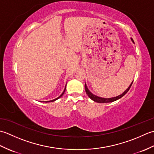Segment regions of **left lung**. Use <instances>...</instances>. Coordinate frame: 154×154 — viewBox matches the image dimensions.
Wrapping results in <instances>:
<instances>
[{
    "mask_svg": "<svg viewBox=\"0 0 154 154\" xmlns=\"http://www.w3.org/2000/svg\"><path fill=\"white\" fill-rule=\"evenodd\" d=\"M131 40L132 42H133L134 44V42L133 39L131 38ZM132 83L133 81L131 83V84L130 85V86L128 87V89L124 91V92L122 93L121 94H119V95H118L116 97H112V98H103V97H100L99 96H97L95 95V94H93L91 92V91L89 90V89H88V87L86 85V83L85 84V91H86V93L88 96H89V97L91 99H92L93 101H94V102L96 103H111V102H114V101H116L117 100H119V99H120V98H122L124 95H125L126 93H127L128 91H129L130 88L131 87L132 85Z\"/></svg>",
    "mask_w": 154,
    "mask_h": 154,
    "instance_id": "8db88e82",
    "label": "left lung"
}]
</instances>
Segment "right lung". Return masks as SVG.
<instances>
[{
    "label": "right lung",
    "mask_w": 154,
    "mask_h": 154,
    "mask_svg": "<svg viewBox=\"0 0 154 154\" xmlns=\"http://www.w3.org/2000/svg\"><path fill=\"white\" fill-rule=\"evenodd\" d=\"M66 85H67V84L65 85V89H64V90H63V93H62L61 94V95H60L57 98H56V99H53V100H49V101H43V102H44V103H50V102H54V101H55V100H57L58 99H60V97H62V95H63V94H64V93H65V89H66Z\"/></svg>",
    "instance_id": "1"
}]
</instances>
